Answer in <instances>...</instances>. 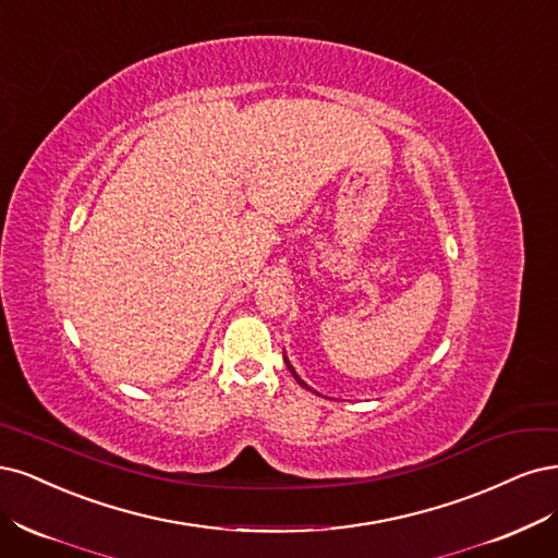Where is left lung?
Wrapping results in <instances>:
<instances>
[{
	"label": "left lung",
	"instance_id": "obj_1",
	"mask_svg": "<svg viewBox=\"0 0 558 558\" xmlns=\"http://www.w3.org/2000/svg\"><path fill=\"white\" fill-rule=\"evenodd\" d=\"M284 364H287V368H290V371H292V375H294V377H296V383H299V385H301V387H305V383H303V380H301V377H299V375H296V373H294V368H292V366H290V362H287V359H284Z\"/></svg>",
	"mask_w": 558,
	"mask_h": 558
}]
</instances>
